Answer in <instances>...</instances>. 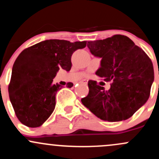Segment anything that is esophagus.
<instances>
[{
  "instance_id": "34e87169",
  "label": "esophagus",
  "mask_w": 159,
  "mask_h": 159,
  "mask_svg": "<svg viewBox=\"0 0 159 159\" xmlns=\"http://www.w3.org/2000/svg\"><path fill=\"white\" fill-rule=\"evenodd\" d=\"M81 83H84V84H87V83H88V82H87V81H82Z\"/></svg>"
}]
</instances>
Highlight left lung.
Listing matches in <instances>:
<instances>
[{
  "instance_id": "obj_1",
  "label": "left lung",
  "mask_w": 159,
  "mask_h": 159,
  "mask_svg": "<svg viewBox=\"0 0 159 159\" xmlns=\"http://www.w3.org/2000/svg\"><path fill=\"white\" fill-rule=\"evenodd\" d=\"M87 46L93 55L102 57L95 74L112 83L105 90L89 80V94L82 103L102 120L115 122L129 118L149 98L154 81L151 59L125 35L89 42Z\"/></svg>"
}]
</instances>
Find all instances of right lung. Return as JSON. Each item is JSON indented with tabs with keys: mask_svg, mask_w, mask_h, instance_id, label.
Listing matches in <instances>:
<instances>
[{
	"mask_svg": "<svg viewBox=\"0 0 159 159\" xmlns=\"http://www.w3.org/2000/svg\"><path fill=\"white\" fill-rule=\"evenodd\" d=\"M86 42L50 39L20 53L13 64L8 92L22 124L38 127L50 117L55 107L56 93L61 89L60 84H53V79L61 68L70 70L73 53L84 48ZM73 86L68 83L67 87Z\"/></svg>",
	"mask_w": 159,
	"mask_h": 159,
	"instance_id": "add662e5",
	"label": "right lung"
}]
</instances>
